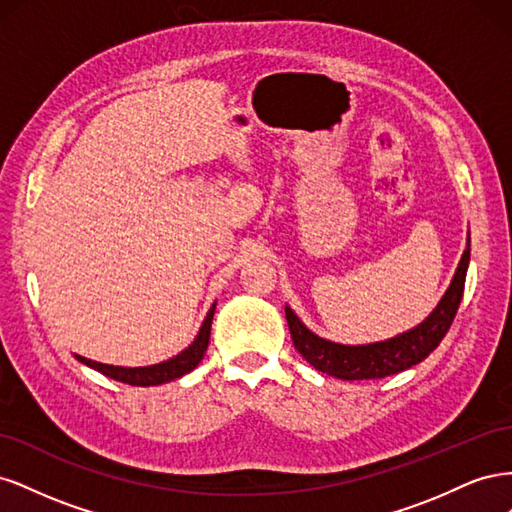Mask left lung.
I'll use <instances>...</instances> for the list:
<instances>
[{"instance_id":"1","label":"left lung","mask_w":512,"mask_h":512,"mask_svg":"<svg viewBox=\"0 0 512 512\" xmlns=\"http://www.w3.org/2000/svg\"><path fill=\"white\" fill-rule=\"evenodd\" d=\"M468 262L470 247L461 256L451 286H448L442 301L425 322H421L416 329L408 333H401L378 344L342 346L327 342V339H322L309 331L305 324L294 316L292 309L286 307V320L294 348L301 352V356L309 365H314L322 374H329L342 380H371L399 374V371L421 363L425 356H429L440 346L444 335L451 329L463 297V286H466Z\"/></svg>"}]
</instances>
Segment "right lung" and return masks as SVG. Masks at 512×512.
<instances>
[{"label":"right lung","mask_w":512,"mask_h":512,"mask_svg":"<svg viewBox=\"0 0 512 512\" xmlns=\"http://www.w3.org/2000/svg\"><path fill=\"white\" fill-rule=\"evenodd\" d=\"M213 312H215V305L209 309V314L203 322V327H200L196 339L192 342V346H188L181 354L173 356V359H168L164 363L151 365V367H115V365H104V363H96L91 359H85V356H76V359H79L85 365H89L91 369L102 371V374L108 376V378L126 382V384H132V386H156V384L177 380L185 374H190V371L200 361H203L205 350L209 346Z\"/></svg>","instance_id":"obj_1"}]
</instances>
